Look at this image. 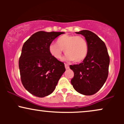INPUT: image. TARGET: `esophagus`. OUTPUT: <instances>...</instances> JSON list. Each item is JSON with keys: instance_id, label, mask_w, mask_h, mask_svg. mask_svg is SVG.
Listing matches in <instances>:
<instances>
[{"instance_id": "1", "label": "esophagus", "mask_w": 124, "mask_h": 124, "mask_svg": "<svg viewBox=\"0 0 124 124\" xmlns=\"http://www.w3.org/2000/svg\"><path fill=\"white\" fill-rule=\"evenodd\" d=\"M65 68H66V69H68L69 68V65L66 63H65Z\"/></svg>"}]
</instances>
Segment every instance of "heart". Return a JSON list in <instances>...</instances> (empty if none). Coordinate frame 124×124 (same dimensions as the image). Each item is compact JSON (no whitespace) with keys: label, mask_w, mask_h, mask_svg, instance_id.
Here are the masks:
<instances>
[{"label":"heart","mask_w":124,"mask_h":124,"mask_svg":"<svg viewBox=\"0 0 124 124\" xmlns=\"http://www.w3.org/2000/svg\"><path fill=\"white\" fill-rule=\"evenodd\" d=\"M56 44L49 45V52L52 57L58 60L62 58L63 50L67 60L75 62H82L87 55V42L80 35H63L56 39Z\"/></svg>","instance_id":"obj_1"}]
</instances>
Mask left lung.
<instances>
[{"mask_svg": "<svg viewBox=\"0 0 124 124\" xmlns=\"http://www.w3.org/2000/svg\"><path fill=\"white\" fill-rule=\"evenodd\" d=\"M76 33L85 37L89 50L83 62L70 66L74 72L71 84L78 93L91 96L103 87L107 79L109 56L106 44L96 34L89 30Z\"/></svg>", "mask_w": 124, "mask_h": 124, "instance_id": "8db88e82", "label": "left lung"}]
</instances>
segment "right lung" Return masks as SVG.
Returning <instances> with one entry per match:
<instances>
[{"label": "right lung", "instance_id": "1", "mask_svg": "<svg viewBox=\"0 0 124 124\" xmlns=\"http://www.w3.org/2000/svg\"><path fill=\"white\" fill-rule=\"evenodd\" d=\"M63 32L38 31L24 44L18 61L21 80L29 93L38 97L49 95L66 69L49 52L54 39Z\"/></svg>", "mask_w": 124, "mask_h": 124}]
</instances>
